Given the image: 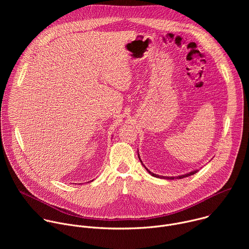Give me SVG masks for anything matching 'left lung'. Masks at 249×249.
I'll return each instance as SVG.
<instances>
[{
	"label": "left lung",
	"mask_w": 249,
	"mask_h": 249,
	"mask_svg": "<svg viewBox=\"0 0 249 249\" xmlns=\"http://www.w3.org/2000/svg\"><path fill=\"white\" fill-rule=\"evenodd\" d=\"M138 157H139V160H140L141 163L143 164V166L146 168V170H147L152 176L158 177V178H161V179H169V180L181 179V178H184V177H188V176H190V175H193V174H195L197 171H199L198 169H195V170H193V171H190V172H188V173H185V174H182V175H178V176H162V175H158V174H155V173H153L152 171H150V170L145 166V164L143 163V161H142V160H141V158H140V156H139V151H138Z\"/></svg>",
	"instance_id": "obj_1"
}]
</instances>
